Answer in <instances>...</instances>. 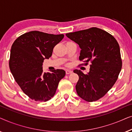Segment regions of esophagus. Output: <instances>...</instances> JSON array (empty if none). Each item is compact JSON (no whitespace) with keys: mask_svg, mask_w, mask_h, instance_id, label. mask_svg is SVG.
<instances>
[{"mask_svg":"<svg viewBox=\"0 0 132 132\" xmlns=\"http://www.w3.org/2000/svg\"><path fill=\"white\" fill-rule=\"evenodd\" d=\"M72 72H73V71H72L71 70H66V71H65V73H66L67 75H69V74H71Z\"/></svg>","mask_w":132,"mask_h":132,"instance_id":"esophagus-1","label":"esophagus"}]
</instances>
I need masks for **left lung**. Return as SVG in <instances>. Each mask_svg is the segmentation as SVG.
<instances>
[{
	"label": "left lung",
	"mask_w": 132,
	"mask_h": 132,
	"mask_svg": "<svg viewBox=\"0 0 132 132\" xmlns=\"http://www.w3.org/2000/svg\"><path fill=\"white\" fill-rule=\"evenodd\" d=\"M81 48L79 60L87 65L86 75L75 70L79 76L76 89L79 97L88 102L99 100L114 85L122 67L120 46L116 39L105 30L91 28L66 34Z\"/></svg>",
	"instance_id": "1"
}]
</instances>
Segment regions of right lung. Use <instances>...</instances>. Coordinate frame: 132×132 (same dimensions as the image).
<instances>
[{
    "label": "right lung",
    "instance_id": "obj_1",
    "mask_svg": "<svg viewBox=\"0 0 132 132\" xmlns=\"http://www.w3.org/2000/svg\"><path fill=\"white\" fill-rule=\"evenodd\" d=\"M64 37L34 30L20 35L12 44L9 61L11 72L23 93L32 100H50L65 75L61 69L43 73L42 67L44 59L51 57L53 48Z\"/></svg>",
    "mask_w": 132,
    "mask_h": 132
}]
</instances>
